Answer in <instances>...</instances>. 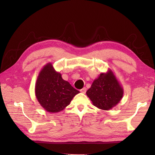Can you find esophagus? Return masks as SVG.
Masks as SVG:
<instances>
[{"label":"esophagus","mask_w":155,"mask_h":155,"mask_svg":"<svg viewBox=\"0 0 155 155\" xmlns=\"http://www.w3.org/2000/svg\"><path fill=\"white\" fill-rule=\"evenodd\" d=\"M86 91H87V88H86L85 87H84L83 88L81 89V90H80V92H82V93H83V94H85Z\"/></svg>","instance_id":"1"}]
</instances>
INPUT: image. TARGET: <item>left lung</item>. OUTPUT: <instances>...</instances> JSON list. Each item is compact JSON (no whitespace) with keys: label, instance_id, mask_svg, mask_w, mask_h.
Masks as SVG:
<instances>
[{"label":"left lung","instance_id":"8db88e82","mask_svg":"<svg viewBox=\"0 0 155 155\" xmlns=\"http://www.w3.org/2000/svg\"><path fill=\"white\" fill-rule=\"evenodd\" d=\"M86 94L94 106L108 110L115 107L123 98L124 89L109 69L94 80Z\"/></svg>","mask_w":155,"mask_h":155}]
</instances>
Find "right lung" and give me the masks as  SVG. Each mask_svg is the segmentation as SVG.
I'll return each mask as SVG.
<instances>
[{
    "instance_id": "obj_1",
    "label": "right lung",
    "mask_w": 155,
    "mask_h": 155,
    "mask_svg": "<svg viewBox=\"0 0 155 155\" xmlns=\"http://www.w3.org/2000/svg\"><path fill=\"white\" fill-rule=\"evenodd\" d=\"M78 93L62 78L61 73L56 71L51 63H47L40 71L35 85V95L40 105L48 112L63 110Z\"/></svg>"
}]
</instances>
